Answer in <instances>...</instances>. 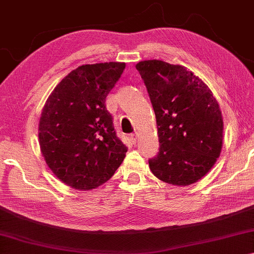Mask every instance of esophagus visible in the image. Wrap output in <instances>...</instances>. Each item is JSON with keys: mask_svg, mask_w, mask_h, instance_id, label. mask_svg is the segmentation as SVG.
I'll return each mask as SVG.
<instances>
[{"mask_svg": "<svg viewBox=\"0 0 254 254\" xmlns=\"http://www.w3.org/2000/svg\"><path fill=\"white\" fill-rule=\"evenodd\" d=\"M130 139H131V141H132V142L135 143V142H136V139H138V135H136V133H134V134H131Z\"/></svg>", "mask_w": 254, "mask_h": 254, "instance_id": "1", "label": "esophagus"}]
</instances>
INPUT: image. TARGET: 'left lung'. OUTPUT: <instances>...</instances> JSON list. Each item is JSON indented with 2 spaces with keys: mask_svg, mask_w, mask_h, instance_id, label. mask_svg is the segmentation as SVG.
Returning <instances> with one entry per match:
<instances>
[{
  "mask_svg": "<svg viewBox=\"0 0 254 254\" xmlns=\"http://www.w3.org/2000/svg\"><path fill=\"white\" fill-rule=\"evenodd\" d=\"M155 111L159 152L149 160L157 179L187 187L211 170L223 147L224 122L211 90L179 64L147 60L135 65Z\"/></svg>",
  "mask_w": 254,
  "mask_h": 254,
  "instance_id": "8db88e82",
  "label": "left lung"
}]
</instances>
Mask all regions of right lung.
<instances>
[{
  "label": "right lung",
  "mask_w": 254,
  "mask_h": 254,
  "mask_svg": "<svg viewBox=\"0 0 254 254\" xmlns=\"http://www.w3.org/2000/svg\"><path fill=\"white\" fill-rule=\"evenodd\" d=\"M126 63L86 64L61 80L48 96L38 124L40 152L53 174L79 191L107 182L126 158L106 97Z\"/></svg>",
  "instance_id": "add662e5"
}]
</instances>
